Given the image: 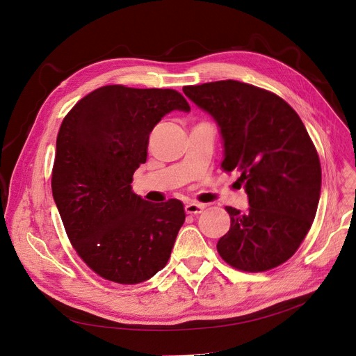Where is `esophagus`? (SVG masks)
I'll use <instances>...</instances> for the list:
<instances>
[{
  "instance_id": "1",
  "label": "esophagus",
  "mask_w": 356,
  "mask_h": 356,
  "mask_svg": "<svg viewBox=\"0 0 356 356\" xmlns=\"http://www.w3.org/2000/svg\"><path fill=\"white\" fill-rule=\"evenodd\" d=\"M204 209V204L202 203H195V202H191L184 207V211L186 213H191V215H196V213H200Z\"/></svg>"
}]
</instances>
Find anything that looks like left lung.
Returning <instances> with one entry per match:
<instances>
[{"mask_svg": "<svg viewBox=\"0 0 356 356\" xmlns=\"http://www.w3.org/2000/svg\"><path fill=\"white\" fill-rule=\"evenodd\" d=\"M216 121L225 172L238 168L250 208L227 207L231 228L218 241L222 259L241 271H267L300 247L321 197L319 156L297 112L275 93L238 81L184 86Z\"/></svg>", "mask_w": 356, "mask_h": 356, "instance_id": "left-lung-1", "label": "left lung"}]
</instances>
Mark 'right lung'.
Instances as JSON below:
<instances>
[{
  "instance_id": "right-lung-1",
  "label": "right lung",
  "mask_w": 356,
  "mask_h": 356,
  "mask_svg": "<svg viewBox=\"0 0 356 356\" xmlns=\"http://www.w3.org/2000/svg\"><path fill=\"white\" fill-rule=\"evenodd\" d=\"M175 109L191 111L177 90L108 85L88 93L60 125L53 199L74 251L109 282L138 284L157 274L184 222L180 200L152 203L131 191L149 133Z\"/></svg>"
}]
</instances>
